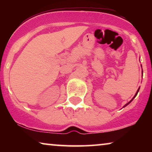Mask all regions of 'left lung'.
I'll return each instance as SVG.
<instances>
[{"label": "left lung", "mask_w": 152, "mask_h": 152, "mask_svg": "<svg viewBox=\"0 0 152 152\" xmlns=\"http://www.w3.org/2000/svg\"><path fill=\"white\" fill-rule=\"evenodd\" d=\"M142 72H143V71H142ZM139 89H140V88H139L138 89V91H137V92H136V95H134V97H133V99H132V100H131L130 102H128L127 104H125V105H124V107H126V106H127V105L129 104H130V103H131V102H132V101L133 100V99H134V97H136V95H137V94H138V91H139Z\"/></svg>", "instance_id": "1"}]
</instances>
